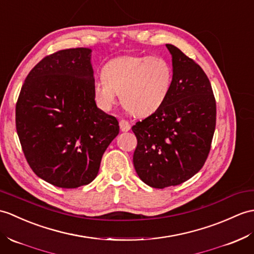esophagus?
Wrapping results in <instances>:
<instances>
[{
    "label": "esophagus",
    "instance_id": "1",
    "mask_svg": "<svg viewBox=\"0 0 254 254\" xmlns=\"http://www.w3.org/2000/svg\"><path fill=\"white\" fill-rule=\"evenodd\" d=\"M119 125H120V128L122 132H127V131H129V128H131V125H129V122L127 120H123V119L120 120Z\"/></svg>",
    "mask_w": 254,
    "mask_h": 254
}]
</instances>
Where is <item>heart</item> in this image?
I'll use <instances>...</instances> for the list:
<instances>
[{"mask_svg":"<svg viewBox=\"0 0 254 254\" xmlns=\"http://www.w3.org/2000/svg\"><path fill=\"white\" fill-rule=\"evenodd\" d=\"M172 82L173 69L164 57L125 55L105 64L102 78L93 84V95L100 109L109 111L120 94L127 111L146 117L166 102Z\"/></svg>","mask_w":254,"mask_h":254,"instance_id":"1","label":"heart"}]
</instances>
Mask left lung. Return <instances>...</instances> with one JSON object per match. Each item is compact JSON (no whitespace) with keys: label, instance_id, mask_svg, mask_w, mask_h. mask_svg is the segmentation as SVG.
Here are the masks:
<instances>
[{"label":"left lung","instance_id":"left-lung-1","mask_svg":"<svg viewBox=\"0 0 254 254\" xmlns=\"http://www.w3.org/2000/svg\"><path fill=\"white\" fill-rule=\"evenodd\" d=\"M173 82L156 113L136 122L133 163L139 179L154 188L180 185L207 160L216 121L211 83L201 67L172 44Z\"/></svg>","mask_w":254,"mask_h":254}]
</instances>
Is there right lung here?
<instances>
[{
  "label": "right lung",
  "mask_w": 254,
  "mask_h": 254,
  "mask_svg": "<svg viewBox=\"0 0 254 254\" xmlns=\"http://www.w3.org/2000/svg\"><path fill=\"white\" fill-rule=\"evenodd\" d=\"M91 53L78 47L44 57L27 75L16 104V129L29 166L57 187L90 184L119 134V122L94 99Z\"/></svg>",
  "instance_id": "obj_1"
}]
</instances>
